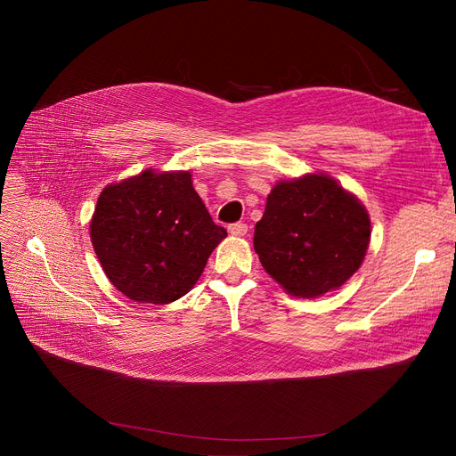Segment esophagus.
<instances>
[{"instance_id": "34e87169", "label": "esophagus", "mask_w": 456, "mask_h": 456, "mask_svg": "<svg viewBox=\"0 0 456 456\" xmlns=\"http://www.w3.org/2000/svg\"><path fill=\"white\" fill-rule=\"evenodd\" d=\"M229 232L232 236H246L248 234V224H242V222L232 224V225H229Z\"/></svg>"}]
</instances>
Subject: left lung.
<instances>
[{"instance_id":"8db88e82","label":"left lung","mask_w":456,"mask_h":456,"mask_svg":"<svg viewBox=\"0 0 456 456\" xmlns=\"http://www.w3.org/2000/svg\"><path fill=\"white\" fill-rule=\"evenodd\" d=\"M371 222L362 201L323 172L279 181L255 225L266 273L294 297L338 290L362 266Z\"/></svg>"}]
</instances>
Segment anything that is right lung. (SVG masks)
<instances>
[{"mask_svg":"<svg viewBox=\"0 0 456 456\" xmlns=\"http://www.w3.org/2000/svg\"><path fill=\"white\" fill-rule=\"evenodd\" d=\"M225 236L184 170L148 167L107 184L90 222L107 279L136 303L167 305L188 294Z\"/></svg>","mask_w":456,"mask_h":456,"instance_id":"1","label":"right lung"}]
</instances>
